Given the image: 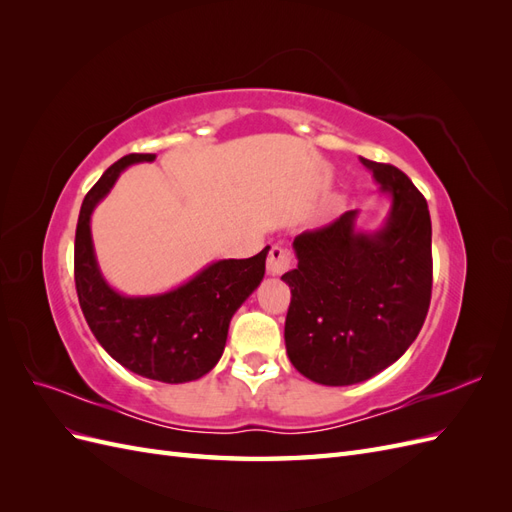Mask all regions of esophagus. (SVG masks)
Wrapping results in <instances>:
<instances>
[{
  "instance_id": "esophagus-1",
  "label": "esophagus",
  "mask_w": 512,
  "mask_h": 512,
  "mask_svg": "<svg viewBox=\"0 0 512 512\" xmlns=\"http://www.w3.org/2000/svg\"><path fill=\"white\" fill-rule=\"evenodd\" d=\"M292 267V258L290 254L280 245H273L269 250V258H267V271L271 275H282Z\"/></svg>"
}]
</instances>
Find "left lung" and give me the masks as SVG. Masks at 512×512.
<instances>
[{
	"label": "left lung",
	"instance_id": "1",
	"mask_svg": "<svg viewBox=\"0 0 512 512\" xmlns=\"http://www.w3.org/2000/svg\"><path fill=\"white\" fill-rule=\"evenodd\" d=\"M391 209L374 230H356L359 211L292 247L284 339L294 369L324 386L369 380L393 365L421 331L431 299V218L427 200L391 164L361 158Z\"/></svg>",
	"mask_w": 512,
	"mask_h": 512
}]
</instances>
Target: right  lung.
Here are the masks:
<instances>
[{
	"label": "right lung",
	"mask_w": 512,
	"mask_h": 512,
	"mask_svg": "<svg viewBox=\"0 0 512 512\" xmlns=\"http://www.w3.org/2000/svg\"><path fill=\"white\" fill-rule=\"evenodd\" d=\"M130 153L98 179L83 200L74 239V282L83 316L100 346L134 374L181 384L203 378L220 361L230 318L265 277L269 245L252 258L211 262L185 284L151 297H126L104 280L91 241V213L121 170L153 162Z\"/></svg>",
	"instance_id": "add662e5"
}]
</instances>
